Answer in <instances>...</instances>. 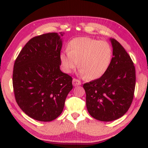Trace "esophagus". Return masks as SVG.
<instances>
[{
    "label": "esophagus",
    "mask_w": 148,
    "mask_h": 148,
    "mask_svg": "<svg viewBox=\"0 0 148 148\" xmlns=\"http://www.w3.org/2000/svg\"><path fill=\"white\" fill-rule=\"evenodd\" d=\"M72 84H73L74 86H80L81 85V82L79 80L74 78L72 79Z\"/></svg>",
    "instance_id": "esophagus-1"
}]
</instances>
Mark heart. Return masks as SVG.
<instances>
[{"label": "heart", "mask_w": 148, "mask_h": 148, "mask_svg": "<svg viewBox=\"0 0 148 148\" xmlns=\"http://www.w3.org/2000/svg\"><path fill=\"white\" fill-rule=\"evenodd\" d=\"M113 51L106 41L89 37H78L69 42L68 50L60 54L62 71L71 73L78 66L79 73L89 79H98L106 73L111 64Z\"/></svg>", "instance_id": "heart-1"}]
</instances>
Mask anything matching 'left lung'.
<instances>
[{
  "label": "left lung",
  "mask_w": 148,
  "mask_h": 148,
  "mask_svg": "<svg viewBox=\"0 0 148 148\" xmlns=\"http://www.w3.org/2000/svg\"><path fill=\"white\" fill-rule=\"evenodd\" d=\"M113 57L106 73L84 85L86 106L95 119L112 121L128 111L134 97L136 72L134 63L124 47L110 38Z\"/></svg>",
  "instance_id": "1"
}]
</instances>
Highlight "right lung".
I'll return each instance as SVG.
<instances>
[{
    "mask_svg": "<svg viewBox=\"0 0 148 148\" xmlns=\"http://www.w3.org/2000/svg\"><path fill=\"white\" fill-rule=\"evenodd\" d=\"M64 33L44 34L31 38L15 61L13 87L23 112L40 121H51L62 113L72 78L60 69Z\"/></svg>",
    "mask_w": 148,
    "mask_h": 148,
    "instance_id": "obj_1",
    "label": "right lung"
}]
</instances>
